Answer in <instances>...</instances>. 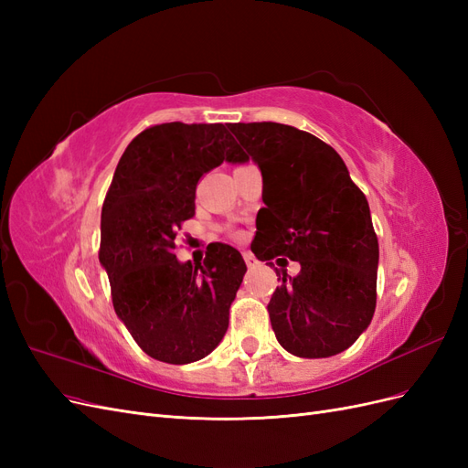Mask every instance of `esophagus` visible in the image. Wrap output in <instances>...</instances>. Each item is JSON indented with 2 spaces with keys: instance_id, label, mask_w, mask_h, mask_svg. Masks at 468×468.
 <instances>
[{
  "instance_id": "34e87169",
  "label": "esophagus",
  "mask_w": 468,
  "mask_h": 468,
  "mask_svg": "<svg viewBox=\"0 0 468 468\" xmlns=\"http://www.w3.org/2000/svg\"><path fill=\"white\" fill-rule=\"evenodd\" d=\"M244 261H246L248 267H256L258 265V260L253 258V253H250V251H244Z\"/></svg>"
}]
</instances>
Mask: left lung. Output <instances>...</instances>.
Instances as JSON below:
<instances>
[{
  "label": "left lung",
  "instance_id": "left-lung-1",
  "mask_svg": "<svg viewBox=\"0 0 468 468\" xmlns=\"http://www.w3.org/2000/svg\"><path fill=\"white\" fill-rule=\"evenodd\" d=\"M261 169L263 215L251 251L301 263L267 304L277 342L296 357H332L371 324L378 239L369 203L339 154L314 134L279 122L229 124ZM273 265V263H269ZM282 267V265H281Z\"/></svg>",
  "mask_w": 468,
  "mask_h": 468
}]
</instances>
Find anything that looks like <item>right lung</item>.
Instances as JSON below:
<instances>
[{"instance_id": "1", "label": "right lung", "mask_w": 468, "mask_h": 468, "mask_svg": "<svg viewBox=\"0 0 468 468\" xmlns=\"http://www.w3.org/2000/svg\"><path fill=\"white\" fill-rule=\"evenodd\" d=\"M224 160H248L226 124H155L126 146L105 197L99 261L112 306L140 349L164 363L199 361L220 344L246 273L229 244H210L195 265L174 253L197 183Z\"/></svg>"}]
</instances>
